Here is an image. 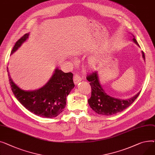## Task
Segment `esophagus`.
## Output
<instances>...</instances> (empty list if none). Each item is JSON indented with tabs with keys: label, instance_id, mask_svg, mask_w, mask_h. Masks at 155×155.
Segmentation results:
<instances>
[{
	"label": "esophagus",
	"instance_id": "esophagus-1",
	"mask_svg": "<svg viewBox=\"0 0 155 155\" xmlns=\"http://www.w3.org/2000/svg\"><path fill=\"white\" fill-rule=\"evenodd\" d=\"M73 80H74V83L75 84H78L79 82L82 80V78H81L80 75L78 74H76L74 77H73Z\"/></svg>",
	"mask_w": 155,
	"mask_h": 155
}]
</instances>
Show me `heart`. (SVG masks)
<instances>
[{
	"instance_id": "1",
	"label": "heart",
	"mask_w": 155,
	"mask_h": 155,
	"mask_svg": "<svg viewBox=\"0 0 155 155\" xmlns=\"http://www.w3.org/2000/svg\"><path fill=\"white\" fill-rule=\"evenodd\" d=\"M99 64V62L97 59H92L91 61L89 62V66L91 69H96L98 68Z\"/></svg>"
}]
</instances>
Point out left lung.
<instances>
[{"mask_svg":"<svg viewBox=\"0 0 155 155\" xmlns=\"http://www.w3.org/2000/svg\"><path fill=\"white\" fill-rule=\"evenodd\" d=\"M133 36L134 38L133 41L139 45L133 35ZM142 55L145 60L144 54L143 51ZM86 79L91 86V96L88 99V103L92 110L99 114L110 116L123 111L135 101L140 93L139 92L133 97L126 100L114 98L105 93L99 83L97 72H92L87 76Z\"/></svg>","mask_w":155,"mask_h":155,"instance_id":"8db88e82","label":"left lung"}]
</instances>
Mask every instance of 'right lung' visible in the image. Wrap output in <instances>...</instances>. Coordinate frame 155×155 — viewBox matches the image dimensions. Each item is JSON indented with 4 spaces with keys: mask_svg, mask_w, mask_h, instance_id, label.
Listing matches in <instances>:
<instances>
[{
    "mask_svg": "<svg viewBox=\"0 0 155 155\" xmlns=\"http://www.w3.org/2000/svg\"><path fill=\"white\" fill-rule=\"evenodd\" d=\"M29 35L24 34L16 42L11 54L20 48ZM7 72L11 89L17 99L27 110L43 117H54L61 114L66 104L67 96L74 87L72 73H66L58 68L46 84L34 91H24L18 87L12 80L8 68Z\"/></svg>",
    "mask_w": 155,
    "mask_h": 155,
    "instance_id": "right-lung-1",
    "label": "right lung"
}]
</instances>
